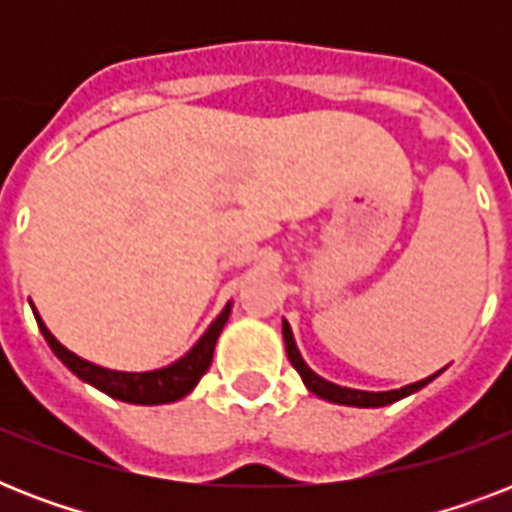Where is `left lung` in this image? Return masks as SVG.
<instances>
[{"label":"left lung","instance_id":"8db88e82","mask_svg":"<svg viewBox=\"0 0 512 512\" xmlns=\"http://www.w3.org/2000/svg\"><path fill=\"white\" fill-rule=\"evenodd\" d=\"M284 345H287L289 361H292V366H295L297 372H300V377H303L305 388L311 390V393H316L319 398H327V401H335V404H345V406H385V404H393V401H398V398H404V396H409V393H414V390L425 388L430 380H436L438 374H441V372H436L433 377H425V380H420V382H412V385H406V388L382 390V393L340 388V385H335V382H329V380H324V377H319V374L313 372L311 366L305 364L303 356H300V350H297L295 337H292V329H289L287 321H284Z\"/></svg>","mask_w":512,"mask_h":512}]
</instances>
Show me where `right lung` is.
Wrapping results in <instances>:
<instances>
[{"label":"right lung","mask_w":512,"mask_h":512,"mask_svg":"<svg viewBox=\"0 0 512 512\" xmlns=\"http://www.w3.org/2000/svg\"><path fill=\"white\" fill-rule=\"evenodd\" d=\"M31 308H34V305H31ZM228 313H231V303L225 305L223 313L209 324V329L201 335V340L196 342L180 361L164 366V369H154V372H111V369L90 364V361H84V358H79L68 348H63V345L52 337L50 329L44 327V321L39 319V313L34 311V316L39 329H42L44 340H47V345L52 348V353H55L79 380L90 382V385H95L98 390L108 393L111 398H119V401H127V404H172L177 398L188 396V393L196 388V382L201 380V374L209 369V364H212V353H215V342L217 337H220V332H223L225 321H228Z\"/></svg>","instance_id":"add662e5"}]
</instances>
